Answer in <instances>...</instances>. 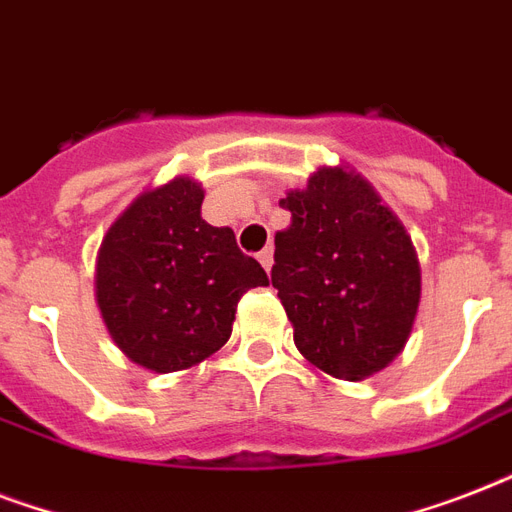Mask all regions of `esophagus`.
<instances>
[{"mask_svg":"<svg viewBox=\"0 0 512 512\" xmlns=\"http://www.w3.org/2000/svg\"><path fill=\"white\" fill-rule=\"evenodd\" d=\"M257 260H260V265H263L265 271H271L273 265V247H265L260 255H257Z\"/></svg>","mask_w":512,"mask_h":512,"instance_id":"obj_1","label":"esophagus"}]
</instances>
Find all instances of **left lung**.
Listing matches in <instances>:
<instances>
[{
    "mask_svg": "<svg viewBox=\"0 0 512 512\" xmlns=\"http://www.w3.org/2000/svg\"><path fill=\"white\" fill-rule=\"evenodd\" d=\"M281 207L271 281L295 345L337 380H366L404 350L420 305L409 233L374 188L345 167H321Z\"/></svg>",
    "mask_w": 512,
    "mask_h": 512,
    "instance_id": "8db88e82",
    "label": "left lung"
}]
</instances>
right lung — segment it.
Masks as SVG:
<instances>
[{
	"instance_id": "right-lung-1",
	"label": "right lung",
	"mask_w": 512,
	"mask_h": 512,
	"mask_svg": "<svg viewBox=\"0 0 512 512\" xmlns=\"http://www.w3.org/2000/svg\"><path fill=\"white\" fill-rule=\"evenodd\" d=\"M201 201L196 180L175 177L140 193L100 244L103 321L124 356L151 372L188 369L223 348L241 295L268 284L231 228L201 220Z\"/></svg>"
}]
</instances>
